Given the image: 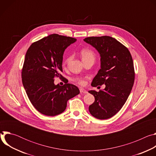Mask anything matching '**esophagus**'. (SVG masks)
Here are the masks:
<instances>
[{"instance_id": "esophagus-1", "label": "esophagus", "mask_w": 156, "mask_h": 156, "mask_svg": "<svg viewBox=\"0 0 156 156\" xmlns=\"http://www.w3.org/2000/svg\"><path fill=\"white\" fill-rule=\"evenodd\" d=\"M80 93H85V94L87 93V91L86 90H84V89H83V88L80 89Z\"/></svg>"}]
</instances>
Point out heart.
<instances>
[{"label": "heart", "instance_id": "1", "mask_svg": "<svg viewBox=\"0 0 156 156\" xmlns=\"http://www.w3.org/2000/svg\"><path fill=\"white\" fill-rule=\"evenodd\" d=\"M81 54V57L82 58L83 62L84 61H87V60H93L94 62L95 58H96V56L94 53L91 51V50H89V49H83L80 52ZM71 59V57H69L66 58V60L63 63V66H65L66 64H67L69 61ZM73 81L75 82H76V83L80 84V85H84L85 84V80L84 79H83L81 77H77L73 79Z\"/></svg>", "mask_w": 156, "mask_h": 156}]
</instances>
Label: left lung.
<instances>
[{
  "label": "left lung",
  "mask_w": 156,
  "mask_h": 156,
  "mask_svg": "<svg viewBox=\"0 0 156 156\" xmlns=\"http://www.w3.org/2000/svg\"><path fill=\"white\" fill-rule=\"evenodd\" d=\"M84 41L93 46L101 56V69L91 86L105 85L103 90L89 91L95 101L89 107L90 114L104 120L115 115L126 102L135 81L134 65L129 50L114 37H87Z\"/></svg>",
  "instance_id": "1"
}]
</instances>
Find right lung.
I'll return each instance as SVG.
<instances>
[{
  "instance_id": "obj_1",
  "label": "right lung",
  "mask_w": 156,
  "mask_h": 156,
  "mask_svg": "<svg viewBox=\"0 0 156 156\" xmlns=\"http://www.w3.org/2000/svg\"><path fill=\"white\" fill-rule=\"evenodd\" d=\"M76 41L52 34L33 42L27 52L22 83L30 102L42 114L55 116L62 113L67 101L80 93L72 84H54L55 77H63L60 72L64 51Z\"/></svg>"
}]
</instances>
